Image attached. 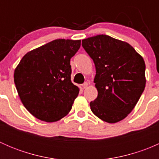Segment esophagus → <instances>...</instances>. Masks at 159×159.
Wrapping results in <instances>:
<instances>
[{"label":"esophagus","instance_id":"obj_1","mask_svg":"<svg viewBox=\"0 0 159 159\" xmlns=\"http://www.w3.org/2000/svg\"><path fill=\"white\" fill-rule=\"evenodd\" d=\"M82 89H87L88 88V86H89V83H87V82H85V83H84V84H82Z\"/></svg>","mask_w":159,"mask_h":159}]
</instances>
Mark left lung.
Segmentation results:
<instances>
[{
  "mask_svg": "<svg viewBox=\"0 0 159 159\" xmlns=\"http://www.w3.org/2000/svg\"><path fill=\"white\" fill-rule=\"evenodd\" d=\"M95 65L98 97L90 103L98 118L108 123L121 121L139 102L146 84L143 57L125 41L99 34L82 40Z\"/></svg>",
  "mask_w": 159,
  "mask_h": 159,
  "instance_id": "8db88e82",
  "label": "left lung"
}]
</instances>
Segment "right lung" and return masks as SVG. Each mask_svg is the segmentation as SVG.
Segmentation results:
<instances>
[{"instance_id": "add662e5", "label": "right lung", "mask_w": 159, "mask_h": 159, "mask_svg": "<svg viewBox=\"0 0 159 159\" xmlns=\"http://www.w3.org/2000/svg\"><path fill=\"white\" fill-rule=\"evenodd\" d=\"M80 46L81 40H54L27 53L16 67L18 95L35 118L54 122L69 113L79 93L70 81V60Z\"/></svg>"}]
</instances>
